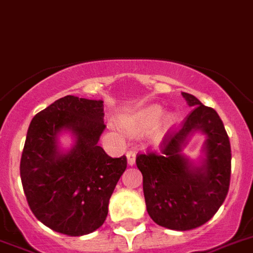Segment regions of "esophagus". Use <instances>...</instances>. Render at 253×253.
<instances>
[{"label": "esophagus", "mask_w": 253, "mask_h": 253, "mask_svg": "<svg viewBox=\"0 0 253 253\" xmlns=\"http://www.w3.org/2000/svg\"><path fill=\"white\" fill-rule=\"evenodd\" d=\"M126 157H127V163H128V166H131V167L135 166V162H136L135 151H132V150L127 151Z\"/></svg>", "instance_id": "1"}]
</instances>
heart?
Segmentation results:
<instances>
[{
    "label": "heart",
    "instance_id": "1",
    "mask_svg": "<svg viewBox=\"0 0 253 253\" xmlns=\"http://www.w3.org/2000/svg\"><path fill=\"white\" fill-rule=\"evenodd\" d=\"M166 109L160 104L146 105L139 111L125 114L120 120L122 128L129 136L137 137L151 131V140L154 144H160L167 137L169 131L175 124V118L172 113L164 116Z\"/></svg>",
    "mask_w": 253,
    "mask_h": 253
}]
</instances>
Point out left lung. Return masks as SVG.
Masks as SVG:
<instances>
[{
	"label": "left lung",
	"instance_id": "8db88e82",
	"mask_svg": "<svg viewBox=\"0 0 253 253\" xmlns=\"http://www.w3.org/2000/svg\"><path fill=\"white\" fill-rule=\"evenodd\" d=\"M182 96L195 108L181 128L164 139L160 155L136 158L148 214L172 230L195 229L210 220L227 197L230 182V142L219 114L196 96ZM196 133L205 134L206 141L195 161L183 150Z\"/></svg>",
	"mask_w": 253,
	"mask_h": 253
}]
</instances>
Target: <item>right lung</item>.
Instances as JSON below:
<instances>
[{"mask_svg": "<svg viewBox=\"0 0 253 253\" xmlns=\"http://www.w3.org/2000/svg\"><path fill=\"white\" fill-rule=\"evenodd\" d=\"M102 100L66 95L35 114L26 133L20 177L28 204L54 232L79 237L100 228L108 204L127 167L98 145L105 128ZM70 133L63 149L59 136Z\"/></svg>", "mask_w": 253, "mask_h": 253, "instance_id": "1", "label": "right lung"}]
</instances>
